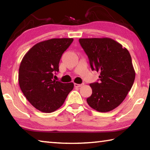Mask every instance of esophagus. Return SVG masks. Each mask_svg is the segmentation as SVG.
<instances>
[{"label": "esophagus", "instance_id": "1", "mask_svg": "<svg viewBox=\"0 0 150 150\" xmlns=\"http://www.w3.org/2000/svg\"><path fill=\"white\" fill-rule=\"evenodd\" d=\"M83 85H84V83H82V84H77V83H75L74 86L75 87H82Z\"/></svg>", "mask_w": 150, "mask_h": 150}]
</instances>
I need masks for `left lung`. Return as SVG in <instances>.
Listing matches in <instances>:
<instances>
[{
	"label": "left lung",
	"mask_w": 150,
	"mask_h": 150,
	"mask_svg": "<svg viewBox=\"0 0 150 150\" xmlns=\"http://www.w3.org/2000/svg\"><path fill=\"white\" fill-rule=\"evenodd\" d=\"M81 47L89 59L92 70L99 71V82L91 83L92 95L87 102L100 112L116 108L125 99L135 79L128 50L109 38H80Z\"/></svg>",
	"instance_id": "1"
}]
</instances>
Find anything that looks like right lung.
<instances>
[{"label": "right lung", "instance_id": "1", "mask_svg": "<svg viewBox=\"0 0 150 150\" xmlns=\"http://www.w3.org/2000/svg\"><path fill=\"white\" fill-rule=\"evenodd\" d=\"M73 38H53L34 45L22 59L19 67L20 89L30 104L45 113L60 108L74 87L53 79L59 63Z\"/></svg>", "mask_w": 150, "mask_h": 150}]
</instances>
